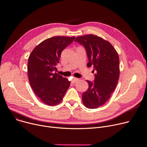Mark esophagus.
<instances>
[{
  "label": "esophagus",
  "mask_w": 147,
  "mask_h": 147,
  "mask_svg": "<svg viewBox=\"0 0 147 147\" xmlns=\"http://www.w3.org/2000/svg\"><path fill=\"white\" fill-rule=\"evenodd\" d=\"M78 81H79V79H77V78H76V77H74L73 79L71 80V82L73 83H74Z\"/></svg>",
  "instance_id": "esophagus-1"
}]
</instances>
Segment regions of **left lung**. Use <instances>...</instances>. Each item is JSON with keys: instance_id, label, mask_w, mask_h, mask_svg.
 Instances as JSON below:
<instances>
[{"instance_id": "8db88e82", "label": "left lung", "mask_w": 147, "mask_h": 147, "mask_svg": "<svg viewBox=\"0 0 147 147\" xmlns=\"http://www.w3.org/2000/svg\"><path fill=\"white\" fill-rule=\"evenodd\" d=\"M75 41L83 45L89 58L87 67L93 65V82L86 80L89 88L82 96L84 105L96 109L109 100L119 77V58L113 45L92 34L77 36Z\"/></svg>"}]
</instances>
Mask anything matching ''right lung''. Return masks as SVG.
Segmentation results:
<instances>
[{
    "label": "right lung",
    "mask_w": 147,
    "mask_h": 147,
    "mask_svg": "<svg viewBox=\"0 0 147 147\" xmlns=\"http://www.w3.org/2000/svg\"><path fill=\"white\" fill-rule=\"evenodd\" d=\"M75 37L54 36L39 44L29 55L28 75L29 84L35 94L45 104L60 103L70 87V82L54 73L61 52Z\"/></svg>",
    "instance_id": "1"
}]
</instances>
